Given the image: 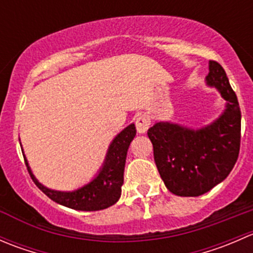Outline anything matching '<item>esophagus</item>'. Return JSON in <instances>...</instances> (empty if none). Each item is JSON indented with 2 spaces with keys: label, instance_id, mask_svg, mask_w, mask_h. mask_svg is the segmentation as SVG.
I'll return each mask as SVG.
<instances>
[{
  "label": "esophagus",
  "instance_id": "obj_1",
  "mask_svg": "<svg viewBox=\"0 0 253 253\" xmlns=\"http://www.w3.org/2000/svg\"><path fill=\"white\" fill-rule=\"evenodd\" d=\"M150 126V117L148 115H141L138 119L136 120V128L138 133H144L148 131Z\"/></svg>",
  "mask_w": 253,
  "mask_h": 253
}]
</instances>
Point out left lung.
Instances as JSON below:
<instances>
[{
  "instance_id": "left-lung-1",
  "label": "left lung",
  "mask_w": 253,
  "mask_h": 253,
  "mask_svg": "<svg viewBox=\"0 0 253 253\" xmlns=\"http://www.w3.org/2000/svg\"><path fill=\"white\" fill-rule=\"evenodd\" d=\"M206 81L226 100L219 119L200 129L171 122H158L148 129L160 177L170 192L182 197H197L225 180L240 152L241 111L220 63L209 61Z\"/></svg>"
}]
</instances>
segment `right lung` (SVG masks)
<instances>
[{"label":"right lung","mask_w":253,"mask_h":253,"mask_svg":"<svg viewBox=\"0 0 253 253\" xmlns=\"http://www.w3.org/2000/svg\"><path fill=\"white\" fill-rule=\"evenodd\" d=\"M134 136H136V127L133 124L120 132L109 147L103 168L95 178H93L88 185L72 192H61L45 187L33 175L24 157L25 165L35 185L53 202L76 211H100L115 205L121 196L127 150Z\"/></svg>","instance_id":"add662e5"}]
</instances>
